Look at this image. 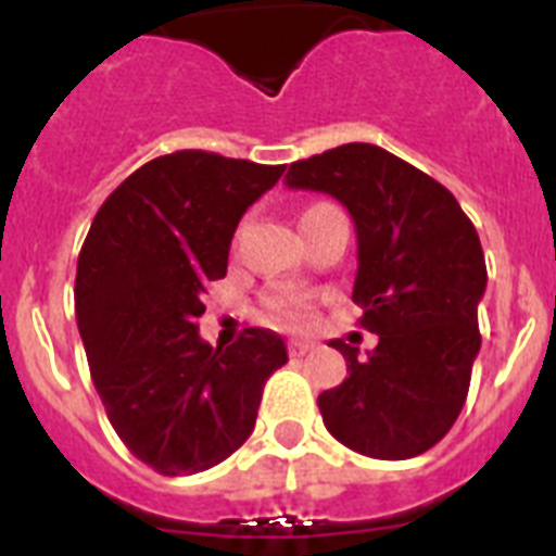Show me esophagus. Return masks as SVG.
Returning <instances> with one entry per match:
<instances>
[{
  "label": "esophagus",
  "mask_w": 556,
  "mask_h": 556,
  "mask_svg": "<svg viewBox=\"0 0 556 556\" xmlns=\"http://www.w3.org/2000/svg\"><path fill=\"white\" fill-rule=\"evenodd\" d=\"M312 343H308V340H288V355L291 357H303V355H308V352H312Z\"/></svg>",
  "instance_id": "34e87169"
}]
</instances>
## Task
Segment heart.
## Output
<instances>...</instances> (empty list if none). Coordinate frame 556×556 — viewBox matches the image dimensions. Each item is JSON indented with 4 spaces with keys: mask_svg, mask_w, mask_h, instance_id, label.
Here are the masks:
<instances>
[{
    "mask_svg": "<svg viewBox=\"0 0 556 556\" xmlns=\"http://www.w3.org/2000/svg\"><path fill=\"white\" fill-rule=\"evenodd\" d=\"M314 300L303 291H274V294L265 296V314L268 320L279 323V326H288V329H296V326H305L312 320Z\"/></svg>",
    "mask_w": 556,
    "mask_h": 556,
    "instance_id": "obj_1",
    "label": "heart"
}]
</instances>
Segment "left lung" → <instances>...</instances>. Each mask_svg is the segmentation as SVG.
I'll return each instance as SVG.
<instances>
[{
  "mask_svg": "<svg viewBox=\"0 0 556 556\" xmlns=\"http://www.w3.org/2000/svg\"><path fill=\"white\" fill-rule=\"evenodd\" d=\"M286 185L329 192L355 218V300L378 346L317 397L326 430L371 458L421 456L456 424L482 346L479 300L488 286L473 222L435 178L371 143H343L294 161Z\"/></svg>",
  "mask_w": 556,
  "mask_h": 556,
  "instance_id": "8db88e82",
  "label": "left lung"
}]
</instances>
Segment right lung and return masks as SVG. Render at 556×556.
I'll list each match as a JSON object with an SVG mask.
<instances>
[{"label": "right lung", "instance_id": "1", "mask_svg": "<svg viewBox=\"0 0 556 556\" xmlns=\"http://www.w3.org/2000/svg\"><path fill=\"white\" fill-rule=\"evenodd\" d=\"M286 164L178 150L147 161L91 222L74 314L91 380L129 453L161 476L225 462L253 432L265 380L286 366L279 334L233 346L199 338L210 282L227 274L236 225Z\"/></svg>", "mask_w": 556, "mask_h": 556}]
</instances>
